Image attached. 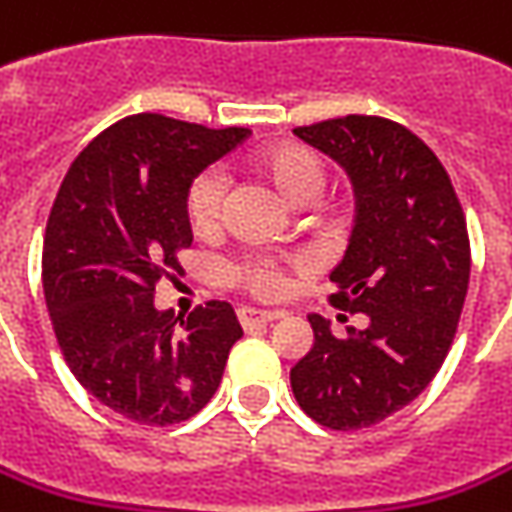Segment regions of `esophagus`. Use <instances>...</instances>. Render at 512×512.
Listing matches in <instances>:
<instances>
[{
  "instance_id": "34e87169",
  "label": "esophagus",
  "mask_w": 512,
  "mask_h": 512,
  "mask_svg": "<svg viewBox=\"0 0 512 512\" xmlns=\"http://www.w3.org/2000/svg\"><path fill=\"white\" fill-rule=\"evenodd\" d=\"M238 319L246 330L255 328V325H269L274 319H280V311H260V308H252V305H243L238 308Z\"/></svg>"
}]
</instances>
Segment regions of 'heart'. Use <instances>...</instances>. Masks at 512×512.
I'll return each instance as SVG.
<instances>
[{"mask_svg": "<svg viewBox=\"0 0 512 512\" xmlns=\"http://www.w3.org/2000/svg\"><path fill=\"white\" fill-rule=\"evenodd\" d=\"M255 170L266 176L277 193L291 204H308L314 201L325 184L328 168L322 156L305 148L300 142H277L266 145L255 154ZM227 196V182L218 170H201L184 190V218L196 235H210L218 229L221 207ZM229 283L243 288L257 300H274L285 288V263L271 255H249L229 263Z\"/></svg>", "mask_w": 512, "mask_h": 512, "instance_id": "1", "label": "heart"}]
</instances>
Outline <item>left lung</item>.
<instances>
[{
    "instance_id": "left-lung-1",
    "label": "left lung",
    "mask_w": 512,
    "mask_h": 512,
    "mask_svg": "<svg viewBox=\"0 0 512 512\" xmlns=\"http://www.w3.org/2000/svg\"><path fill=\"white\" fill-rule=\"evenodd\" d=\"M294 134L353 182L356 227L330 280L333 302L367 316V328L336 339L308 316L314 347L291 389L316 423L367 429L415 401L451 350L471 277L465 212L443 162L406 125L347 114Z\"/></svg>"
}]
</instances>
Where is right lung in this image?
<instances>
[{"instance_id":"1","label":"right lung","mask_w":512,"mask_h":512,"mask_svg":"<svg viewBox=\"0 0 512 512\" xmlns=\"http://www.w3.org/2000/svg\"><path fill=\"white\" fill-rule=\"evenodd\" d=\"M249 128L131 114L97 134L66 170L41 255L44 300L72 375L103 406L145 426L201 412L243 336L229 302L187 319L156 311L162 280L193 243L184 190Z\"/></svg>"}]
</instances>
